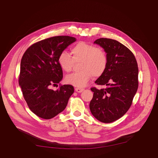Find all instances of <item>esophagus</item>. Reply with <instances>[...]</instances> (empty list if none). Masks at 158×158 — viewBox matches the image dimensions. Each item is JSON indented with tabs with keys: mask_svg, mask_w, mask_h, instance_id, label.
I'll return each mask as SVG.
<instances>
[{
	"mask_svg": "<svg viewBox=\"0 0 158 158\" xmlns=\"http://www.w3.org/2000/svg\"><path fill=\"white\" fill-rule=\"evenodd\" d=\"M84 89V88H75V91L78 93H81L82 92H83Z\"/></svg>",
	"mask_w": 158,
	"mask_h": 158,
	"instance_id": "esophagus-1",
	"label": "esophagus"
}]
</instances>
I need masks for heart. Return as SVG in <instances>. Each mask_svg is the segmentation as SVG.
Returning <instances> with one entry per match:
<instances>
[{"label": "heart", "mask_w": 158, "mask_h": 158, "mask_svg": "<svg viewBox=\"0 0 158 158\" xmlns=\"http://www.w3.org/2000/svg\"><path fill=\"white\" fill-rule=\"evenodd\" d=\"M70 52L72 56L65 51L59 54L58 63L61 69L69 73L76 62L82 60L80 66L82 70L66 76L68 84L78 88L84 87L94 76L99 77L106 71L108 58L106 52L101 47L80 41L71 47Z\"/></svg>", "instance_id": "b5f03b06"}]
</instances>
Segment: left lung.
Returning a JSON list of instances; mask_svg holds the SVG:
<instances>
[{
  "mask_svg": "<svg viewBox=\"0 0 158 158\" xmlns=\"http://www.w3.org/2000/svg\"><path fill=\"white\" fill-rule=\"evenodd\" d=\"M94 44L103 47L108 58L106 71L95 83L107 88H91L94 96L89 109L98 121L110 123L122 117L131 106L138 87V64L132 51L116 40L99 38Z\"/></svg>",
  "mask_w": 158,
  "mask_h": 158,
  "instance_id": "left-lung-1",
  "label": "left lung"
}]
</instances>
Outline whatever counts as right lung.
I'll return each mask as SVG.
<instances>
[{
    "label": "right lung",
    "instance_id": "obj_1",
    "mask_svg": "<svg viewBox=\"0 0 158 158\" xmlns=\"http://www.w3.org/2000/svg\"><path fill=\"white\" fill-rule=\"evenodd\" d=\"M76 38L55 36L30 46L21 60L18 82L28 107L37 116L44 119L55 117L66 108L74 93L72 85H60L63 73L58 56Z\"/></svg>",
    "mask_w": 158,
    "mask_h": 158
}]
</instances>
